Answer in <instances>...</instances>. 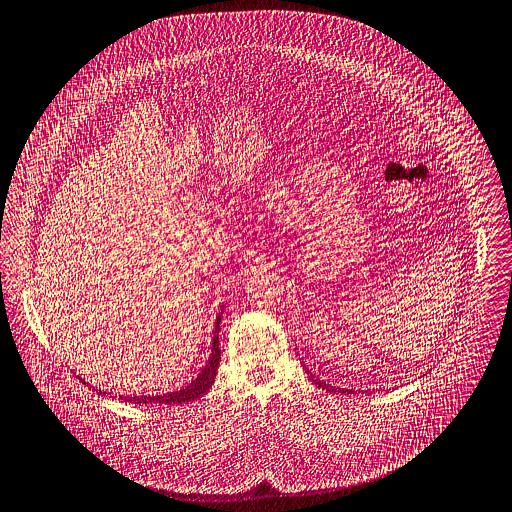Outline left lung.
Instances as JSON below:
<instances>
[{"mask_svg":"<svg viewBox=\"0 0 512 512\" xmlns=\"http://www.w3.org/2000/svg\"><path fill=\"white\" fill-rule=\"evenodd\" d=\"M307 373H309V371H307ZM309 377H311V379H313V383H315V385H317V387H321V389H327V391H337V389H335V387H329V385H327V383H323V381H319V379H315V377H313V375H309ZM339 391H341V389H339ZM345 393H347V391H345ZM351 393H353V391H351Z\"/></svg>","mask_w":512,"mask_h":512,"instance_id":"obj_1","label":"left lung"}]
</instances>
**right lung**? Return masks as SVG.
<instances>
[{
	"instance_id": "obj_1",
	"label": "right lung",
	"mask_w": 512,
	"mask_h": 512,
	"mask_svg": "<svg viewBox=\"0 0 512 512\" xmlns=\"http://www.w3.org/2000/svg\"><path fill=\"white\" fill-rule=\"evenodd\" d=\"M223 315V311H221ZM221 315H217L215 321V331H213V343H211V357L207 361V365L201 369V373L183 389L173 391V393H163V395H135V397H123L119 395L121 401L125 403H135V405H181V403H189L195 401L199 397H203L209 387L215 383V375L219 369V361H221V351H219V323H221ZM99 393H103L99 389ZM105 395V393H103Z\"/></svg>"
}]
</instances>
